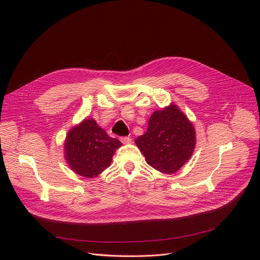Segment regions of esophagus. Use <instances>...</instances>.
Masks as SVG:
<instances>
[{
    "label": "esophagus",
    "mask_w": 260,
    "mask_h": 260,
    "mask_svg": "<svg viewBox=\"0 0 260 260\" xmlns=\"http://www.w3.org/2000/svg\"><path fill=\"white\" fill-rule=\"evenodd\" d=\"M120 141L123 143V144H129L132 142V139L129 137H121L120 138Z\"/></svg>",
    "instance_id": "obj_1"
}]
</instances>
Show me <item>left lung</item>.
Returning <instances> with one entry per match:
<instances>
[{
    "label": "left lung",
    "mask_w": 260,
    "mask_h": 260,
    "mask_svg": "<svg viewBox=\"0 0 260 260\" xmlns=\"http://www.w3.org/2000/svg\"><path fill=\"white\" fill-rule=\"evenodd\" d=\"M148 166L173 174L192 156L196 144L193 123L175 103L155 111L148 120L147 131L135 140Z\"/></svg>",
    "instance_id": "8db88e82"
}]
</instances>
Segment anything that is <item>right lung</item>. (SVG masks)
I'll use <instances>...</instances> for the list:
<instances>
[{"label":"right lung","instance_id":"right-lung-1","mask_svg":"<svg viewBox=\"0 0 260 260\" xmlns=\"http://www.w3.org/2000/svg\"><path fill=\"white\" fill-rule=\"evenodd\" d=\"M122 143L112 138L94 119L86 118L66 135L64 157L77 175L94 178L106 170Z\"/></svg>","mask_w":260,"mask_h":260}]
</instances>
